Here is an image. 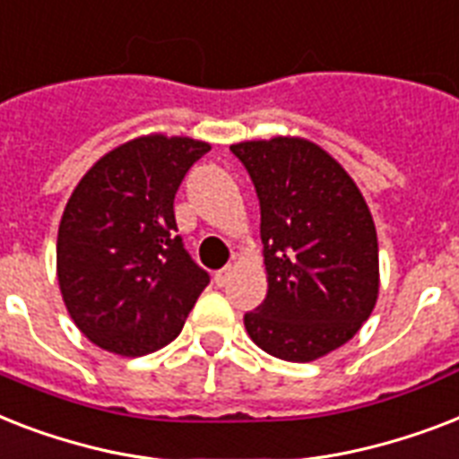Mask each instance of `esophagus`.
Masks as SVG:
<instances>
[{"label":"esophagus","mask_w":459,"mask_h":459,"mask_svg":"<svg viewBox=\"0 0 459 459\" xmlns=\"http://www.w3.org/2000/svg\"><path fill=\"white\" fill-rule=\"evenodd\" d=\"M232 274H234V265L222 267V270H218V273H215V284H218V287H225L227 281L232 280Z\"/></svg>","instance_id":"esophagus-1"}]
</instances>
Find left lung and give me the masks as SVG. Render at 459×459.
<instances>
[{"mask_svg":"<svg viewBox=\"0 0 459 459\" xmlns=\"http://www.w3.org/2000/svg\"><path fill=\"white\" fill-rule=\"evenodd\" d=\"M260 201L267 296L244 315L251 341L289 362L325 358L360 332L379 299L368 201L339 160L306 137L230 146Z\"/></svg>","mask_w":459,"mask_h":459,"instance_id":"left-lung-1","label":"left lung"}]
</instances>
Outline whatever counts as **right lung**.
<instances>
[{
	"label": "right lung",
	"mask_w": 459,
	"mask_h": 459,
	"mask_svg": "<svg viewBox=\"0 0 459 459\" xmlns=\"http://www.w3.org/2000/svg\"><path fill=\"white\" fill-rule=\"evenodd\" d=\"M208 142L163 132L123 142L84 172L65 204L56 277L75 327L137 358L168 346L208 287L175 225L172 201Z\"/></svg>",
	"instance_id": "obj_1"
}]
</instances>
